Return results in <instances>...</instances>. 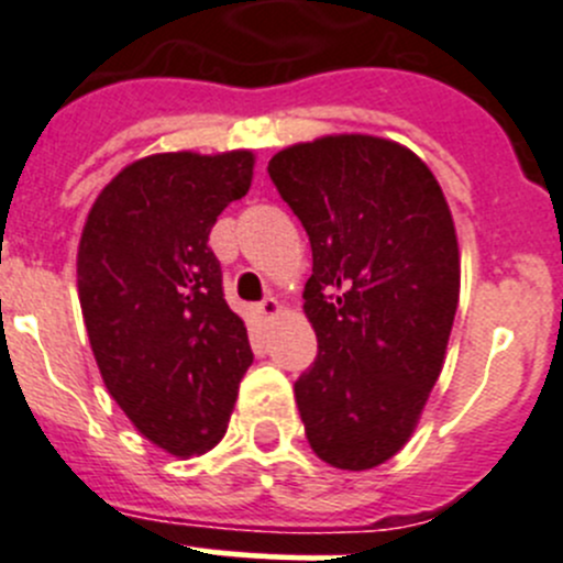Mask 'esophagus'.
<instances>
[{"label":"esophagus","mask_w":563,"mask_h":563,"mask_svg":"<svg viewBox=\"0 0 563 563\" xmlns=\"http://www.w3.org/2000/svg\"><path fill=\"white\" fill-rule=\"evenodd\" d=\"M258 313H261V318H264V321H272V318H277L283 313V308H280V302H277L275 297H266L264 302L258 305Z\"/></svg>","instance_id":"1"}]
</instances>
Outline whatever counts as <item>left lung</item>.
Returning a JSON list of instances; mask_svg holds the SVG:
<instances>
[{"instance_id": "obj_1", "label": "left lung", "mask_w": 563, "mask_h": 563, "mask_svg": "<svg viewBox=\"0 0 563 563\" xmlns=\"http://www.w3.org/2000/svg\"><path fill=\"white\" fill-rule=\"evenodd\" d=\"M313 247V367L294 384L323 463L367 471L417 430L460 299L455 220L428 163L397 141L334 133L269 161Z\"/></svg>"}]
</instances>
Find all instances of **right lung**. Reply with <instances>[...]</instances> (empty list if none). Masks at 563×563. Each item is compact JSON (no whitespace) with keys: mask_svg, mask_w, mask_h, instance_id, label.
<instances>
[{"mask_svg":"<svg viewBox=\"0 0 563 563\" xmlns=\"http://www.w3.org/2000/svg\"><path fill=\"white\" fill-rule=\"evenodd\" d=\"M253 168L250 150L141 157L100 190L78 242V299L108 395L174 457L220 444L253 362L207 245Z\"/></svg>","mask_w":563,"mask_h":563,"instance_id":"right-lung-1","label":"right lung"}]
</instances>
